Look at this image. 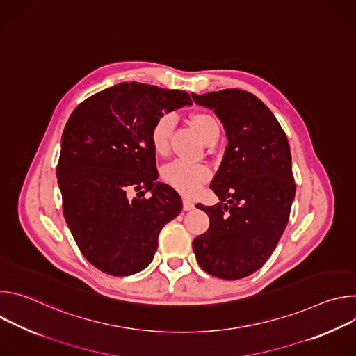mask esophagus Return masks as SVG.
Segmentation results:
<instances>
[{
	"label": "esophagus",
	"instance_id": "34e87169",
	"mask_svg": "<svg viewBox=\"0 0 356 356\" xmlns=\"http://www.w3.org/2000/svg\"><path fill=\"white\" fill-rule=\"evenodd\" d=\"M183 209H184V211L193 210L194 209V202L191 200H188V198H184L183 200Z\"/></svg>",
	"mask_w": 356,
	"mask_h": 356
}]
</instances>
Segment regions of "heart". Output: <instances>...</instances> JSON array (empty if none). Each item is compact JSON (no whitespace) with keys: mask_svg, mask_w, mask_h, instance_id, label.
<instances>
[{"mask_svg":"<svg viewBox=\"0 0 356 356\" xmlns=\"http://www.w3.org/2000/svg\"><path fill=\"white\" fill-rule=\"evenodd\" d=\"M175 118L170 114H165L159 117L154 127L150 129V143L158 155L163 156L169 150V140L173 128ZM193 128L197 131L200 138L206 145L218 138L220 135V125L217 120L206 113H197L193 114L190 118ZM211 173L210 169L204 165L190 163L184 161H173L172 163L166 165L162 170L163 180L179 193L193 197L195 195L201 186L209 181Z\"/></svg>","mask_w":356,"mask_h":356,"instance_id":"heart-1","label":"heart"}]
</instances>
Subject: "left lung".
I'll list each match as a JSON object with an SVG mask.
<instances>
[{"mask_svg":"<svg viewBox=\"0 0 356 356\" xmlns=\"http://www.w3.org/2000/svg\"><path fill=\"white\" fill-rule=\"evenodd\" d=\"M191 97L216 113L228 139L210 186L220 202L197 204L210 228L193 241L195 259L216 277L242 279L265 265L289 222L296 194L289 140L272 111L248 91Z\"/></svg>","mask_w":356,"mask_h":356,"instance_id":"left-lung-1","label":"left lung"}]
</instances>
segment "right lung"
Returning a JSON list of instances; mask_svg holds the SVG:
<instances>
[{"mask_svg": "<svg viewBox=\"0 0 356 356\" xmlns=\"http://www.w3.org/2000/svg\"><path fill=\"white\" fill-rule=\"evenodd\" d=\"M191 104L186 91L132 81L91 95L72 113L56 170L63 214L84 258L101 272L143 270L161 229L180 214V195L158 181L150 129L163 113ZM132 189L152 195L129 199Z\"/></svg>", "mask_w": 356, "mask_h": 356, "instance_id": "1", "label": "right lung"}]
</instances>
